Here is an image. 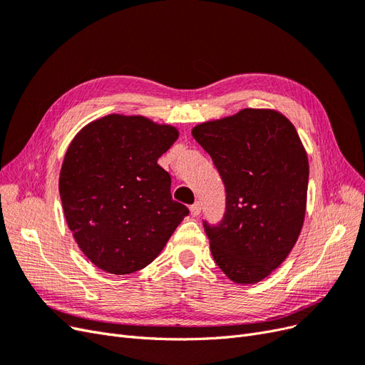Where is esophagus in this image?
Instances as JSON below:
<instances>
[{"label":"esophagus","mask_w":365,"mask_h":365,"mask_svg":"<svg viewBox=\"0 0 365 365\" xmlns=\"http://www.w3.org/2000/svg\"><path fill=\"white\" fill-rule=\"evenodd\" d=\"M200 213H201V202L196 201L195 204L190 205V215L192 216H197Z\"/></svg>","instance_id":"1"}]
</instances>
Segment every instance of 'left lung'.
Here are the masks:
<instances>
[{
    "instance_id": "8db88e82",
    "label": "left lung",
    "mask_w": 365,
    "mask_h": 365,
    "mask_svg": "<svg viewBox=\"0 0 365 365\" xmlns=\"http://www.w3.org/2000/svg\"><path fill=\"white\" fill-rule=\"evenodd\" d=\"M225 185V215L204 222L230 280H263L288 257L306 213L309 161L291 121L274 109H242L192 129Z\"/></svg>"
}]
</instances>
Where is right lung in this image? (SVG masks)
Masks as SVG:
<instances>
[{"instance_id": "obj_1", "label": "right lung", "mask_w": 365, "mask_h": 365, "mask_svg": "<svg viewBox=\"0 0 365 365\" xmlns=\"http://www.w3.org/2000/svg\"><path fill=\"white\" fill-rule=\"evenodd\" d=\"M178 129L141 115L88 123L65 153L59 193L77 245L97 268L125 275L155 260L189 208L172 200L157 163Z\"/></svg>"}]
</instances>
